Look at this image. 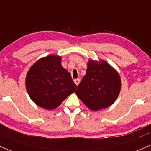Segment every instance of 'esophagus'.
Returning a JSON list of instances; mask_svg holds the SVG:
<instances>
[{"instance_id":"1","label":"esophagus","mask_w":151,"mask_h":151,"mask_svg":"<svg viewBox=\"0 0 151 151\" xmlns=\"http://www.w3.org/2000/svg\"><path fill=\"white\" fill-rule=\"evenodd\" d=\"M80 79H75V80H74V83L76 84V85H78L79 84H80Z\"/></svg>"}]
</instances>
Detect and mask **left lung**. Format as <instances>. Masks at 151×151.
Here are the masks:
<instances>
[{
	"label": "left lung",
	"instance_id": "1",
	"mask_svg": "<svg viewBox=\"0 0 151 151\" xmlns=\"http://www.w3.org/2000/svg\"><path fill=\"white\" fill-rule=\"evenodd\" d=\"M86 74L75 93L90 110L97 111L109 107L121 90L119 74L104 60H89Z\"/></svg>",
	"mask_w": 151,
	"mask_h": 151
}]
</instances>
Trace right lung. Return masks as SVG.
<instances>
[{
  "label": "right lung",
  "mask_w": 151,
  "mask_h": 151,
  "mask_svg": "<svg viewBox=\"0 0 151 151\" xmlns=\"http://www.w3.org/2000/svg\"><path fill=\"white\" fill-rule=\"evenodd\" d=\"M26 89L32 101L40 107H58L77 86L70 73L61 66V56L48 55L38 59L26 76Z\"/></svg>",
  "instance_id": "add662e5"
}]
</instances>
